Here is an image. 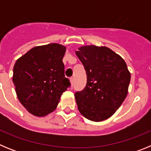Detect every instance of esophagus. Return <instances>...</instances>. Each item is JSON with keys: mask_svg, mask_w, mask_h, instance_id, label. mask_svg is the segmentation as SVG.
I'll use <instances>...</instances> for the list:
<instances>
[{"mask_svg": "<svg viewBox=\"0 0 151 151\" xmlns=\"http://www.w3.org/2000/svg\"><path fill=\"white\" fill-rule=\"evenodd\" d=\"M69 80H70L71 85H73V82H74V78H73V77H70V78H69Z\"/></svg>", "mask_w": 151, "mask_h": 151, "instance_id": "34e87169", "label": "esophagus"}]
</instances>
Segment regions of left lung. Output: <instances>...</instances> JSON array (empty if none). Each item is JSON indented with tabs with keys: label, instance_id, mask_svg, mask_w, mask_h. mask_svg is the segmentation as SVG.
<instances>
[{
	"label": "left lung",
	"instance_id": "left-lung-1",
	"mask_svg": "<svg viewBox=\"0 0 151 151\" xmlns=\"http://www.w3.org/2000/svg\"><path fill=\"white\" fill-rule=\"evenodd\" d=\"M87 74V84L75 93L79 112L89 120L110 118L127 96L131 75L119 55L106 47L84 46L76 51Z\"/></svg>",
	"mask_w": 151,
	"mask_h": 151
}]
</instances>
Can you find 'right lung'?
I'll list each match as a JSON object with an SVG mask.
<instances>
[{"label":"right lung","instance_id":"1","mask_svg":"<svg viewBox=\"0 0 151 151\" xmlns=\"http://www.w3.org/2000/svg\"><path fill=\"white\" fill-rule=\"evenodd\" d=\"M66 47L49 44L35 47L19 58L13 82L19 101L36 116H45L57 108L60 96L70 87L65 77L63 58Z\"/></svg>","mask_w":151,"mask_h":151}]
</instances>
